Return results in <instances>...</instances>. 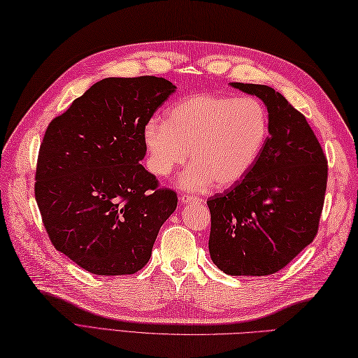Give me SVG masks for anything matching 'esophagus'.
I'll return each mask as SVG.
<instances>
[{
	"instance_id": "esophagus-1",
	"label": "esophagus",
	"mask_w": 358,
	"mask_h": 358,
	"mask_svg": "<svg viewBox=\"0 0 358 358\" xmlns=\"http://www.w3.org/2000/svg\"><path fill=\"white\" fill-rule=\"evenodd\" d=\"M179 200H180V203H189V202L200 203V202H202V199L197 197V196H191V194H180Z\"/></svg>"
}]
</instances>
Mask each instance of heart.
<instances>
[{
	"label": "heart",
	"instance_id": "b5f03b06",
	"mask_svg": "<svg viewBox=\"0 0 358 358\" xmlns=\"http://www.w3.org/2000/svg\"><path fill=\"white\" fill-rule=\"evenodd\" d=\"M270 118L254 97L200 92L182 99L165 113V123L150 120L143 141L149 170L167 178L188 159L178 178L185 191H203L214 182L228 188L246 176L267 143Z\"/></svg>",
	"mask_w": 358,
	"mask_h": 358
}]
</instances>
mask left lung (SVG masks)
<instances>
[{
	"instance_id": "left-lung-1",
	"label": "left lung",
	"mask_w": 358,
	"mask_h": 358,
	"mask_svg": "<svg viewBox=\"0 0 358 358\" xmlns=\"http://www.w3.org/2000/svg\"><path fill=\"white\" fill-rule=\"evenodd\" d=\"M266 104L267 143L238 184L208 199L209 254L232 276L276 273L315 240L328 165L307 120L266 85L231 83Z\"/></svg>"
}]
</instances>
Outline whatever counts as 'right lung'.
Listing matches in <instances>:
<instances>
[{
  "mask_svg": "<svg viewBox=\"0 0 358 358\" xmlns=\"http://www.w3.org/2000/svg\"><path fill=\"white\" fill-rule=\"evenodd\" d=\"M176 86L162 77H108L43 135L34 197L53 246L94 275H132L150 259L178 196L141 164L144 126Z\"/></svg>",
  "mask_w": 358,
  "mask_h": 358,
  "instance_id": "add662e5",
  "label": "right lung"
}]
</instances>
